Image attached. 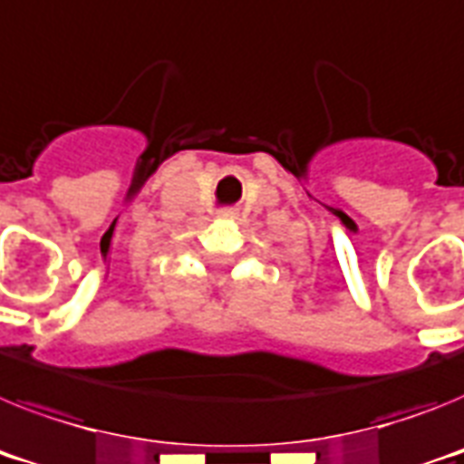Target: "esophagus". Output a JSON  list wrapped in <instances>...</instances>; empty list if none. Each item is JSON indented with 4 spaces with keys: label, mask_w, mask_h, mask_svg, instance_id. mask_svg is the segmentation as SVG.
Listing matches in <instances>:
<instances>
[{
    "label": "esophagus",
    "mask_w": 464,
    "mask_h": 464,
    "mask_svg": "<svg viewBox=\"0 0 464 464\" xmlns=\"http://www.w3.org/2000/svg\"><path fill=\"white\" fill-rule=\"evenodd\" d=\"M221 217H226V219H233V217H236V209H224V212H221Z\"/></svg>",
    "instance_id": "1"
}]
</instances>
